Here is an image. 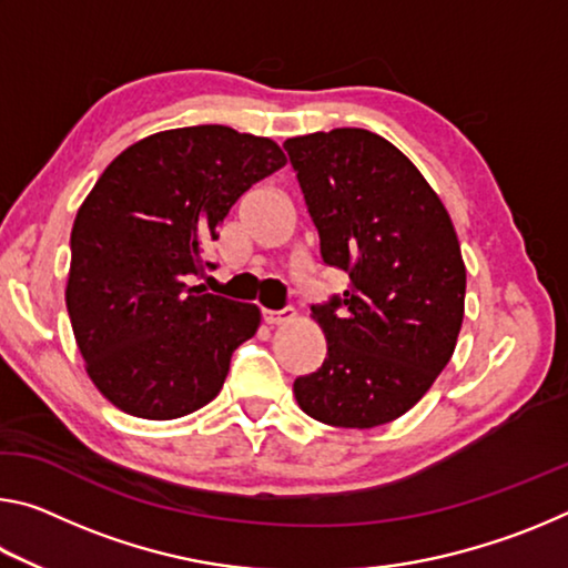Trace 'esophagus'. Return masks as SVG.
Masks as SVG:
<instances>
[{"instance_id":"34e87169","label":"esophagus","mask_w":568,"mask_h":568,"mask_svg":"<svg viewBox=\"0 0 568 568\" xmlns=\"http://www.w3.org/2000/svg\"><path fill=\"white\" fill-rule=\"evenodd\" d=\"M263 321L267 325H283L295 321V311L293 307H283V311H263Z\"/></svg>"}]
</instances>
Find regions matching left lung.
I'll list each match as a JSON object with an SVG mask.
<instances>
[{
  "label": "left lung",
  "mask_w": 568,
  "mask_h": 568,
  "mask_svg": "<svg viewBox=\"0 0 568 568\" xmlns=\"http://www.w3.org/2000/svg\"><path fill=\"white\" fill-rule=\"evenodd\" d=\"M325 265L351 285L313 305L323 365L295 378L307 416L341 428L396 420L446 368L464 323L454 223L418 168L381 134L338 128L285 140Z\"/></svg>",
  "instance_id": "1"
}]
</instances>
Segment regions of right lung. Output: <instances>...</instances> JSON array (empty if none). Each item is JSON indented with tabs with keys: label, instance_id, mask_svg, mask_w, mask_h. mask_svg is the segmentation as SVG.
Returning a JSON list of instances; mask_svg holds the SVG:
<instances>
[{
	"label": "right lung",
	"instance_id": "1",
	"mask_svg": "<svg viewBox=\"0 0 568 568\" xmlns=\"http://www.w3.org/2000/svg\"><path fill=\"white\" fill-rule=\"evenodd\" d=\"M285 165L225 124L158 132L114 158L74 217L67 313L88 373L130 416L170 420L223 388L255 305L190 285L240 195Z\"/></svg>",
	"mask_w": 568,
	"mask_h": 568
}]
</instances>
